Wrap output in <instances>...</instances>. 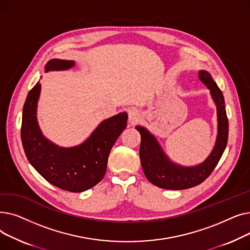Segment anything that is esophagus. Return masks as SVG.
Masks as SVG:
<instances>
[{"label": "esophagus", "mask_w": 250, "mask_h": 250, "mask_svg": "<svg viewBox=\"0 0 250 250\" xmlns=\"http://www.w3.org/2000/svg\"><path fill=\"white\" fill-rule=\"evenodd\" d=\"M139 120H140V112L137 109H135V108L129 109L128 110V121H129V123L132 124V125H134Z\"/></svg>", "instance_id": "34e87169"}]
</instances>
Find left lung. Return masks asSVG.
<instances>
[{
	"instance_id": "obj_1",
	"label": "left lung",
	"mask_w": 250,
	"mask_h": 250,
	"mask_svg": "<svg viewBox=\"0 0 250 250\" xmlns=\"http://www.w3.org/2000/svg\"><path fill=\"white\" fill-rule=\"evenodd\" d=\"M200 80L209 89L217 106L218 135L215 147L208 158L201 164L185 167L170 160L156 138L144 126L137 125L141 134L140 158L143 171L154 186L164 189H187L205 181L217 166L227 146L229 124L222 91L207 71L199 72Z\"/></svg>"
}]
</instances>
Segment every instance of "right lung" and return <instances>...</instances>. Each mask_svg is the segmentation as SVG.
<instances>
[{"label": "right lung", "instance_id": "right-lung-1", "mask_svg": "<svg viewBox=\"0 0 250 250\" xmlns=\"http://www.w3.org/2000/svg\"><path fill=\"white\" fill-rule=\"evenodd\" d=\"M74 61L52 59L45 72L73 68ZM39 82L26 97L21 126L24 152L36 171L52 186L71 192H82L96 186L106 172L109 152L126 126V112L103 121L82 144L71 148L59 147L47 140L39 128L36 109L41 94Z\"/></svg>", "mask_w": 250, "mask_h": 250}]
</instances>
